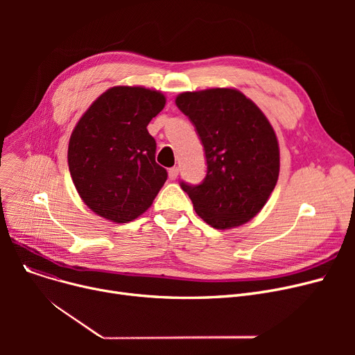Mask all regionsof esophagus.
Wrapping results in <instances>:
<instances>
[{"label":"esophagus","instance_id":"1","mask_svg":"<svg viewBox=\"0 0 355 355\" xmlns=\"http://www.w3.org/2000/svg\"><path fill=\"white\" fill-rule=\"evenodd\" d=\"M168 177H170V180H175L178 177V168L177 166H173L168 170Z\"/></svg>","mask_w":355,"mask_h":355}]
</instances>
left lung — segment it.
Returning a JSON list of instances; mask_svg holds the SVG:
<instances>
[{"label":"left lung","mask_w":355,"mask_h":355,"mask_svg":"<svg viewBox=\"0 0 355 355\" xmlns=\"http://www.w3.org/2000/svg\"><path fill=\"white\" fill-rule=\"evenodd\" d=\"M178 109L196 126L207 159L198 185L181 181L196 213L214 229L245 225L263 209L279 177L275 130L249 98L236 89L180 93Z\"/></svg>","instance_id":"left-lung-1"}]
</instances>
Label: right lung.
<instances>
[{
	"label": "right lung",
	"instance_id": "obj_1",
	"mask_svg": "<svg viewBox=\"0 0 355 355\" xmlns=\"http://www.w3.org/2000/svg\"><path fill=\"white\" fill-rule=\"evenodd\" d=\"M165 106L158 90L115 86L93 102L74 126L67 162L86 206L114 223L145 213L166 181L155 162V139L148 123Z\"/></svg>",
	"mask_w": 355,
	"mask_h": 355
}]
</instances>
